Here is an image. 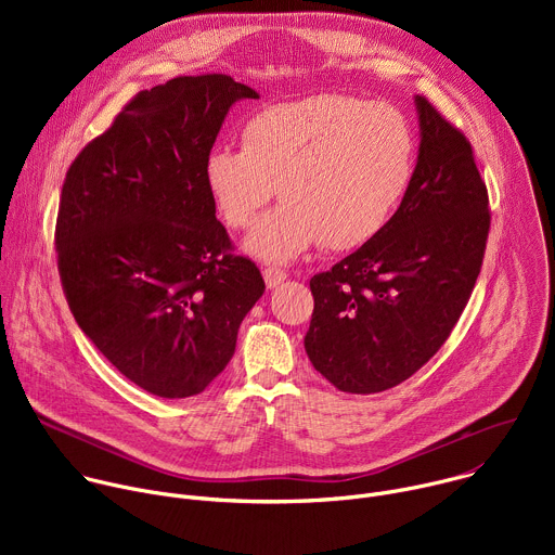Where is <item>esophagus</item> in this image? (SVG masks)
I'll list each match as a JSON object with an SVG mask.
<instances>
[{
	"label": "esophagus",
	"mask_w": 555,
	"mask_h": 555,
	"mask_svg": "<svg viewBox=\"0 0 555 555\" xmlns=\"http://www.w3.org/2000/svg\"><path fill=\"white\" fill-rule=\"evenodd\" d=\"M263 279H266V285H268V289H274L276 285H281L285 279H287V272L285 270H281V268H266L263 270Z\"/></svg>",
	"instance_id": "obj_1"
}]
</instances>
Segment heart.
Returning a JSON list of instances; mask_svg holds the SVG:
<instances>
[{"label":"heart","mask_w":555,"mask_h":555,"mask_svg":"<svg viewBox=\"0 0 555 555\" xmlns=\"http://www.w3.org/2000/svg\"><path fill=\"white\" fill-rule=\"evenodd\" d=\"M415 171V135L392 105L340 94L270 105L242 129V149L215 146L204 160L208 195L240 230L272 199L244 248L287 263L313 244L353 250L377 236Z\"/></svg>","instance_id":"1"}]
</instances>
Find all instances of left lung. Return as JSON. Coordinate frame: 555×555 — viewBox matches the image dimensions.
Masks as SVG:
<instances>
[{"label": "left lung", "instance_id": "1", "mask_svg": "<svg viewBox=\"0 0 555 555\" xmlns=\"http://www.w3.org/2000/svg\"><path fill=\"white\" fill-rule=\"evenodd\" d=\"M420 155L384 230L330 272L313 274L305 351L345 392L409 379L448 340L479 279L490 199L469 140L424 96Z\"/></svg>", "mask_w": 555, "mask_h": 555}]
</instances>
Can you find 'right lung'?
Wrapping results in <instances>:
<instances>
[{"label":"right lung","mask_w":555,"mask_h":555,"mask_svg":"<svg viewBox=\"0 0 555 555\" xmlns=\"http://www.w3.org/2000/svg\"><path fill=\"white\" fill-rule=\"evenodd\" d=\"M242 99L259 94L228 74L142 90L65 173L54 246L69 311L157 398L202 392L266 292L259 268L234 255L204 182L206 155Z\"/></svg>","instance_id":"obj_1"}]
</instances>
